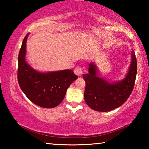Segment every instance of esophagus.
<instances>
[{
  "instance_id": "esophagus-1",
  "label": "esophagus",
  "mask_w": 149,
  "mask_h": 149,
  "mask_svg": "<svg viewBox=\"0 0 149 149\" xmlns=\"http://www.w3.org/2000/svg\"><path fill=\"white\" fill-rule=\"evenodd\" d=\"M74 73L75 75H77V76H81V74H83V70L81 67H77L75 68V69L74 70Z\"/></svg>"
}]
</instances>
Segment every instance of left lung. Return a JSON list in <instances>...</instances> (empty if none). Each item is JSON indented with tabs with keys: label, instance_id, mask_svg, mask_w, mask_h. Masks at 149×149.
Here are the masks:
<instances>
[{
	"label": "left lung",
	"instance_id": "8db88e82",
	"mask_svg": "<svg viewBox=\"0 0 149 149\" xmlns=\"http://www.w3.org/2000/svg\"><path fill=\"white\" fill-rule=\"evenodd\" d=\"M137 68V60L133 50L127 74L119 81H110L100 76L97 64L89 63L88 73L83 74L86 84L84 93L86 104L93 110L104 112L122 106L132 92Z\"/></svg>",
	"mask_w": 149,
	"mask_h": 149
}]
</instances>
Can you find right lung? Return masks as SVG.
Returning <instances> with one entry per match:
<instances>
[{
	"label": "right lung",
	"mask_w": 149,
	"mask_h": 149,
	"mask_svg": "<svg viewBox=\"0 0 149 149\" xmlns=\"http://www.w3.org/2000/svg\"><path fill=\"white\" fill-rule=\"evenodd\" d=\"M29 34L24 39L18 55L19 85L35 104L46 108H54L64 100L68 88L77 76L72 70L42 72L33 68L26 59Z\"/></svg>",
	"instance_id": "1"
}]
</instances>
